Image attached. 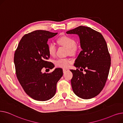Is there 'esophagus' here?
I'll use <instances>...</instances> for the list:
<instances>
[{
  "label": "esophagus",
  "mask_w": 123,
  "mask_h": 123,
  "mask_svg": "<svg viewBox=\"0 0 123 123\" xmlns=\"http://www.w3.org/2000/svg\"><path fill=\"white\" fill-rule=\"evenodd\" d=\"M68 71V69H66V68H63V73H66V71Z\"/></svg>",
  "instance_id": "1"
}]
</instances>
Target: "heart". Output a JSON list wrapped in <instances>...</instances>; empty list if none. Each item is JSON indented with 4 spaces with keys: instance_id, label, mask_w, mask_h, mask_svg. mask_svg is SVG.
<instances>
[{
    "instance_id": "obj_1",
    "label": "heart",
    "mask_w": 123,
    "mask_h": 123,
    "mask_svg": "<svg viewBox=\"0 0 123 123\" xmlns=\"http://www.w3.org/2000/svg\"><path fill=\"white\" fill-rule=\"evenodd\" d=\"M57 43L68 49V52L70 54H74L77 50L76 46V42L73 38L63 36L58 38L57 40ZM48 52L50 56H53L56 52V46L54 43H50L48 45ZM71 60L67 58H61L55 60V63L56 66L61 68H67L71 63Z\"/></svg>"
}]
</instances>
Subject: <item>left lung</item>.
I'll use <instances>...</instances> for the list:
<instances>
[{"instance_id": "1", "label": "left lung", "mask_w": 123, "mask_h": 123, "mask_svg": "<svg viewBox=\"0 0 123 123\" xmlns=\"http://www.w3.org/2000/svg\"><path fill=\"white\" fill-rule=\"evenodd\" d=\"M79 36L82 49L71 69L73 90L78 97L90 99L98 95L108 79L111 66V56L106 40L101 33L89 27L80 26L67 31ZM83 69L86 72L84 74Z\"/></svg>"}]
</instances>
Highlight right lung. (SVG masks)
Listing matches in <instances>:
<instances>
[{"mask_svg": "<svg viewBox=\"0 0 123 123\" xmlns=\"http://www.w3.org/2000/svg\"><path fill=\"white\" fill-rule=\"evenodd\" d=\"M57 33L37 30L25 34L15 51L14 62L16 74L26 94L37 101H45L53 97L56 84L63 75L56 68L49 74L42 73L43 68H53L49 58L48 41Z\"/></svg>", "mask_w": 123, "mask_h": 123, "instance_id": "right-lung-1", "label": "right lung"}]
</instances>
